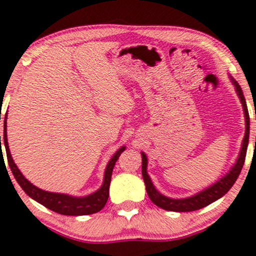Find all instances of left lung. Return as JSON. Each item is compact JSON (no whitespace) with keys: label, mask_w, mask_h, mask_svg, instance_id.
Returning <instances> with one entry per match:
<instances>
[{"label":"left lung","mask_w":256,"mask_h":256,"mask_svg":"<svg viewBox=\"0 0 256 256\" xmlns=\"http://www.w3.org/2000/svg\"><path fill=\"white\" fill-rule=\"evenodd\" d=\"M230 80H232V85L235 86V91L238 94L240 100H241L242 108H244V118H246V132H244V138L242 140V146L241 150H240V154L236 159L234 166H232V168L229 170V172L224 174V176L218 179L216 182H214L212 185H210L209 188H204L196 194L191 197L188 198H179V200H176V198H170L160 194L159 191L156 190V186L153 185L152 180H150V176L147 173V156L144 152H141V156H142V176L144 185H146V191L148 197L150 198V200L153 202L156 206L162 208L164 210L167 211H176V212H188V211H194L200 210L202 208L214 202L220 200V197H223L226 192H228L232 186L234 185V182L238 179V176L241 172L242 167H244V160H246V153H247V147H248V141H249V114H248V108L247 103H246L244 92H242L241 86L236 82L232 76L229 74Z\"/></svg>","instance_id":"1"}]
</instances>
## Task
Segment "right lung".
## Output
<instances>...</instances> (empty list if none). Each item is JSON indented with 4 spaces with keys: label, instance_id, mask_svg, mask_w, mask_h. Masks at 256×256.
<instances>
[{
    "label": "right lung",
    "instance_id": "right-lung-1",
    "mask_svg": "<svg viewBox=\"0 0 256 256\" xmlns=\"http://www.w3.org/2000/svg\"><path fill=\"white\" fill-rule=\"evenodd\" d=\"M1 142L6 148L8 165L10 167L12 173L14 174L15 179H16L18 185L22 188V190L26 192V194L30 196L32 200H34L38 202V203L46 206L47 209L66 216L91 215V214L98 212L100 210L103 209L109 197V186L110 180H112L114 166H115V164L118 162L120 156H121V153L126 150V146H122L120 150H118V152L114 154L112 159L109 160L108 165L106 167V171H104L103 184L98 190L94 191V194H91L84 196V197H74V196H70L66 194H58V192H48L45 190H41V188H36V185H33L30 182H28L27 179L24 178V174L20 172V170L18 168L16 164L12 160L10 150H9L7 140V114H6L4 118V128H3L2 140L0 136V156L2 158L3 152ZM3 162H4V160H3Z\"/></svg>",
    "mask_w": 256,
    "mask_h": 256
}]
</instances>
